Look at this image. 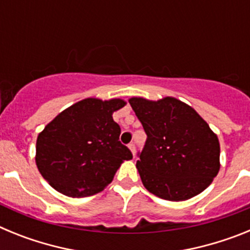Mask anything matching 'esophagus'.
I'll return each instance as SVG.
<instances>
[{
	"label": "esophagus",
	"mask_w": 250,
	"mask_h": 250,
	"mask_svg": "<svg viewBox=\"0 0 250 250\" xmlns=\"http://www.w3.org/2000/svg\"><path fill=\"white\" fill-rule=\"evenodd\" d=\"M129 149L131 150L132 155L135 156V152H136V146H135V144H134V143H130V144H129Z\"/></svg>",
	"instance_id": "obj_1"
}]
</instances>
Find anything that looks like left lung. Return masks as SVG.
I'll list each match as a JSON object with an SVG mask.
<instances>
[{"mask_svg":"<svg viewBox=\"0 0 250 250\" xmlns=\"http://www.w3.org/2000/svg\"><path fill=\"white\" fill-rule=\"evenodd\" d=\"M129 103L147 136L136 161L144 187L170 202L205 190L220 167L219 140L207 121L175 98H131Z\"/></svg>","mask_w":250,"mask_h":250,"instance_id":"obj_1","label":"left lung"}]
</instances>
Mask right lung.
I'll list each match as a JSON object with an SVG mask.
<instances>
[{
	"instance_id": "obj_1",
	"label": "right lung",
	"mask_w": 250,
	"mask_h": 250,
	"mask_svg": "<svg viewBox=\"0 0 250 250\" xmlns=\"http://www.w3.org/2000/svg\"><path fill=\"white\" fill-rule=\"evenodd\" d=\"M125 104L121 99H85L46 125L37 136L36 165L51 187L63 195L83 198L112 182L121 163L132 159L112 119Z\"/></svg>"
}]
</instances>
